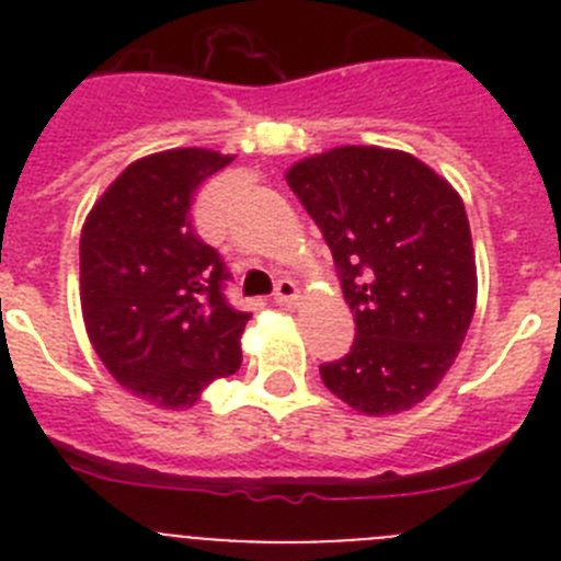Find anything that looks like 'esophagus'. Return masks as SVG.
Returning a JSON list of instances; mask_svg holds the SVG:
<instances>
[{"instance_id": "34e87169", "label": "esophagus", "mask_w": 561, "mask_h": 561, "mask_svg": "<svg viewBox=\"0 0 561 561\" xmlns=\"http://www.w3.org/2000/svg\"><path fill=\"white\" fill-rule=\"evenodd\" d=\"M297 300V284L289 277H280L275 286V304L277 306H291Z\"/></svg>"}]
</instances>
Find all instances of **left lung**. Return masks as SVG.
Segmentation results:
<instances>
[{
	"instance_id": "left-lung-1",
	"label": "left lung",
	"mask_w": 561,
	"mask_h": 561,
	"mask_svg": "<svg viewBox=\"0 0 561 561\" xmlns=\"http://www.w3.org/2000/svg\"><path fill=\"white\" fill-rule=\"evenodd\" d=\"M286 182L334 255L356 336L320 365L325 388L365 415L424 401L458 356L478 300L472 232L447 180L413 153L342 146Z\"/></svg>"
}]
</instances>
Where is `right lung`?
<instances>
[{
    "mask_svg": "<svg viewBox=\"0 0 561 561\" xmlns=\"http://www.w3.org/2000/svg\"><path fill=\"white\" fill-rule=\"evenodd\" d=\"M232 157L176 148L131 162L81 230V309L108 374L157 408L199 401L241 368L250 311L232 309L225 261L193 230L202 182Z\"/></svg>",
    "mask_w": 561,
    "mask_h": 561,
    "instance_id": "add662e5",
    "label": "right lung"
}]
</instances>
